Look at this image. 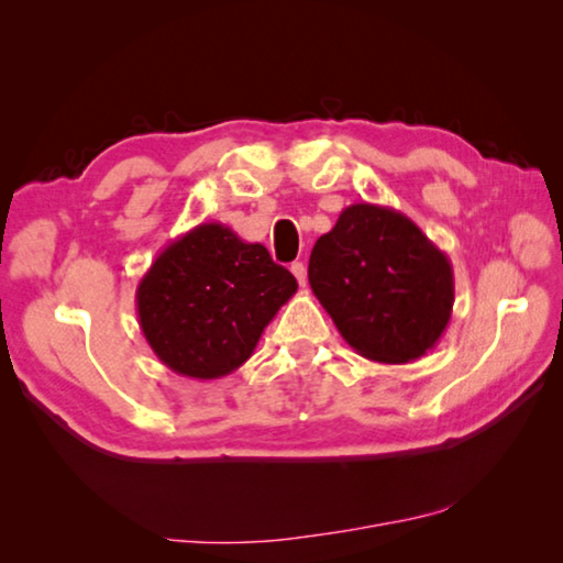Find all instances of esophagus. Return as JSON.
<instances>
[{
	"mask_svg": "<svg viewBox=\"0 0 563 563\" xmlns=\"http://www.w3.org/2000/svg\"><path fill=\"white\" fill-rule=\"evenodd\" d=\"M290 271H292L295 278H298V283H300V285L308 283V271H305V265H302V263H292V265H290Z\"/></svg>",
	"mask_w": 563,
	"mask_h": 563,
	"instance_id": "esophagus-1",
	"label": "esophagus"
}]
</instances>
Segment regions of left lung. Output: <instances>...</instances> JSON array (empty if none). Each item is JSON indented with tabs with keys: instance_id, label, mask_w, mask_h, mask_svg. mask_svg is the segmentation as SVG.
Masks as SVG:
<instances>
[{
	"instance_id": "left-lung-1",
	"label": "left lung",
	"mask_w": 563,
	"mask_h": 563,
	"mask_svg": "<svg viewBox=\"0 0 563 563\" xmlns=\"http://www.w3.org/2000/svg\"><path fill=\"white\" fill-rule=\"evenodd\" d=\"M308 280L340 335L367 360L405 365L450 325L452 263L395 208L347 206L312 247Z\"/></svg>"
}]
</instances>
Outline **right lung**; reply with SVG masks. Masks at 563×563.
<instances>
[{"mask_svg": "<svg viewBox=\"0 0 563 563\" xmlns=\"http://www.w3.org/2000/svg\"><path fill=\"white\" fill-rule=\"evenodd\" d=\"M298 280L268 247L201 223L156 255L136 288L139 325L168 369L218 379L253 355Z\"/></svg>", "mask_w": 563, "mask_h": 563, "instance_id": "obj_1", "label": "right lung"}]
</instances>
